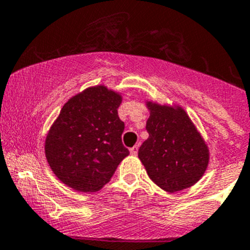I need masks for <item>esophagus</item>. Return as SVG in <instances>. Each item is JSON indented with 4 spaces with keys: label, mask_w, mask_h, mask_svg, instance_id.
Here are the masks:
<instances>
[{
    "label": "esophagus",
    "mask_w": 250,
    "mask_h": 250,
    "mask_svg": "<svg viewBox=\"0 0 250 250\" xmlns=\"http://www.w3.org/2000/svg\"><path fill=\"white\" fill-rule=\"evenodd\" d=\"M138 148H139V146H134L133 148H130L129 149L130 154H132V155H137V153H138Z\"/></svg>",
    "instance_id": "34e87169"
}]
</instances>
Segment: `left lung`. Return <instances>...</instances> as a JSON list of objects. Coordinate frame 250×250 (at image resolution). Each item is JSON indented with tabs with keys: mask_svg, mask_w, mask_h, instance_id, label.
<instances>
[{
	"mask_svg": "<svg viewBox=\"0 0 250 250\" xmlns=\"http://www.w3.org/2000/svg\"><path fill=\"white\" fill-rule=\"evenodd\" d=\"M149 137L138 158L154 184L167 192L185 190L204 176L209 149L201 133L179 104L146 101Z\"/></svg>",
	"mask_w": 250,
	"mask_h": 250,
	"instance_id": "obj_1",
	"label": "left lung"
}]
</instances>
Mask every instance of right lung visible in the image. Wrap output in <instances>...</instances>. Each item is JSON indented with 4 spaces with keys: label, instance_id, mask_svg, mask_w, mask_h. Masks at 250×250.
Listing matches in <instances>:
<instances>
[{
    "label": "right lung",
    "instance_id": "obj_1",
    "mask_svg": "<svg viewBox=\"0 0 250 250\" xmlns=\"http://www.w3.org/2000/svg\"><path fill=\"white\" fill-rule=\"evenodd\" d=\"M122 95L104 85L85 88L67 100L49 128L44 151L54 175L80 192H96L128 157L118 117Z\"/></svg>",
    "mask_w": 250,
    "mask_h": 250
}]
</instances>
